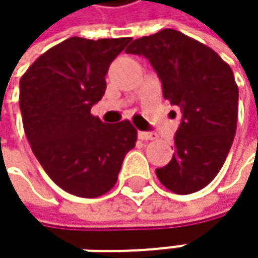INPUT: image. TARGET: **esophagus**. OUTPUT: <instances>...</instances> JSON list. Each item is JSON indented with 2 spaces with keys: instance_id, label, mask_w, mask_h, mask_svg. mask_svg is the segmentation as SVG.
Listing matches in <instances>:
<instances>
[{
  "instance_id": "esophagus-1",
  "label": "esophagus",
  "mask_w": 258,
  "mask_h": 258,
  "mask_svg": "<svg viewBox=\"0 0 258 258\" xmlns=\"http://www.w3.org/2000/svg\"><path fill=\"white\" fill-rule=\"evenodd\" d=\"M139 139H142V140H155L157 133H154V131H139Z\"/></svg>"
}]
</instances>
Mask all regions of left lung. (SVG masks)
<instances>
[{
	"label": "left lung",
	"instance_id": "1",
	"mask_svg": "<svg viewBox=\"0 0 258 258\" xmlns=\"http://www.w3.org/2000/svg\"><path fill=\"white\" fill-rule=\"evenodd\" d=\"M125 52L149 59L164 98L182 112L175 154L155 170L158 179L176 194L205 188L221 170L236 133L239 91L230 66L176 29L137 38Z\"/></svg>",
	"mask_w": 258,
	"mask_h": 258
}]
</instances>
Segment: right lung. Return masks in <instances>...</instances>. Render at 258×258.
I'll return each instance as SVG.
<instances>
[{
  "mask_svg": "<svg viewBox=\"0 0 258 258\" xmlns=\"http://www.w3.org/2000/svg\"><path fill=\"white\" fill-rule=\"evenodd\" d=\"M130 40L67 38L38 56L21 79L19 104L31 149L49 178L73 196L92 199L110 191L136 146L130 121L104 124L91 115L104 95L110 62Z\"/></svg>",
  "mask_w": 258,
  "mask_h": 258,
  "instance_id": "add662e5",
  "label": "right lung"
}]
</instances>
